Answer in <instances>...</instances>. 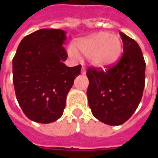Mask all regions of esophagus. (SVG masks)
<instances>
[{
  "label": "esophagus",
  "mask_w": 158,
  "mask_h": 158,
  "mask_svg": "<svg viewBox=\"0 0 158 158\" xmlns=\"http://www.w3.org/2000/svg\"><path fill=\"white\" fill-rule=\"evenodd\" d=\"M81 73H82V75H85V74H86V69H85V67H82Z\"/></svg>",
  "instance_id": "obj_1"
}]
</instances>
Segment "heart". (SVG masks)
<instances>
[{
	"label": "heart",
	"instance_id": "1",
	"mask_svg": "<svg viewBox=\"0 0 158 158\" xmlns=\"http://www.w3.org/2000/svg\"><path fill=\"white\" fill-rule=\"evenodd\" d=\"M74 49L76 52L70 50L72 56L77 57V52L89 58L93 66L103 69L118 60L122 52V42L116 34L101 31L76 40Z\"/></svg>",
	"mask_w": 158,
	"mask_h": 158
}]
</instances>
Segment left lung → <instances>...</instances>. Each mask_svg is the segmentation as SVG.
Listing matches in <instances>:
<instances>
[{"label":"left lung","instance_id":"8db88e82","mask_svg":"<svg viewBox=\"0 0 158 158\" xmlns=\"http://www.w3.org/2000/svg\"><path fill=\"white\" fill-rule=\"evenodd\" d=\"M123 55L107 70H87L89 106L99 121L110 126L125 123L135 112L142 100L145 84L143 52L135 40L119 32Z\"/></svg>","mask_w":158,"mask_h":158}]
</instances>
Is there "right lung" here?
I'll use <instances>...</instances> for the list:
<instances>
[{"instance_id":"1","label":"right lung","mask_w":158,"mask_h":158,"mask_svg":"<svg viewBox=\"0 0 158 158\" xmlns=\"http://www.w3.org/2000/svg\"><path fill=\"white\" fill-rule=\"evenodd\" d=\"M66 31L41 29L25 36L13 58V83L23 113L48 124L61 117L66 98L81 65L67 67Z\"/></svg>"}]
</instances>
